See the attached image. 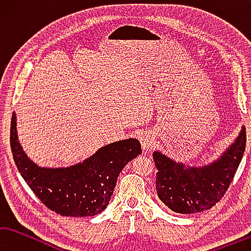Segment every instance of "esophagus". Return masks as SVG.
I'll list each match as a JSON object with an SVG mask.
<instances>
[{
    "instance_id": "1",
    "label": "esophagus",
    "mask_w": 251,
    "mask_h": 251,
    "mask_svg": "<svg viewBox=\"0 0 251 251\" xmlns=\"http://www.w3.org/2000/svg\"><path fill=\"white\" fill-rule=\"evenodd\" d=\"M153 141H154V138H153V134L151 132H143L140 135V142H141V146L144 149V150H147L150 147H152Z\"/></svg>"
}]
</instances>
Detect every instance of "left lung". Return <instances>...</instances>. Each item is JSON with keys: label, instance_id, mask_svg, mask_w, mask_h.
Returning a JSON list of instances; mask_svg holds the SVG:
<instances>
[{"label": "left lung", "instance_id": "left-lung-1", "mask_svg": "<svg viewBox=\"0 0 251 251\" xmlns=\"http://www.w3.org/2000/svg\"><path fill=\"white\" fill-rule=\"evenodd\" d=\"M246 149V130H241L227 153L207 168L187 169L154 152L157 170L155 188L165 206L178 214H197L221 201L235 177Z\"/></svg>", "mask_w": 251, "mask_h": 251}]
</instances>
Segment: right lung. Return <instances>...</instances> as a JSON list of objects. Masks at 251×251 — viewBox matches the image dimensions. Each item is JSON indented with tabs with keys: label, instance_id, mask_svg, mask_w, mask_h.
<instances>
[{
	"label": "right lung",
	"instance_id": "add662e5",
	"mask_svg": "<svg viewBox=\"0 0 251 251\" xmlns=\"http://www.w3.org/2000/svg\"><path fill=\"white\" fill-rule=\"evenodd\" d=\"M11 150L22 177L39 201L61 216H95L105 209L125 165L141 154V144L126 139L101 148L82 163L66 169L39 168L20 146L16 117L11 121Z\"/></svg>",
	"mask_w": 251,
	"mask_h": 251
}]
</instances>
